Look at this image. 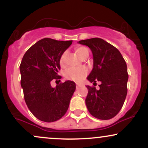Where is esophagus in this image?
Segmentation results:
<instances>
[{
	"instance_id": "esophagus-1",
	"label": "esophagus",
	"mask_w": 148,
	"mask_h": 148,
	"mask_svg": "<svg viewBox=\"0 0 148 148\" xmlns=\"http://www.w3.org/2000/svg\"><path fill=\"white\" fill-rule=\"evenodd\" d=\"M82 86V85L81 84H76V88H79V87H81Z\"/></svg>"
}]
</instances>
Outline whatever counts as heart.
<instances>
[{"label": "heart", "instance_id": "heart-1", "mask_svg": "<svg viewBox=\"0 0 148 148\" xmlns=\"http://www.w3.org/2000/svg\"><path fill=\"white\" fill-rule=\"evenodd\" d=\"M76 51L79 54V56L81 58L86 56L87 54H89V51L85 47H79L76 49ZM67 52L64 51L60 56V59H59V63L60 66L63 67L65 64L66 62V56H67ZM88 70L85 67H69L68 69H66L64 72V76L67 79L73 80V81H81L84 79L85 76L87 75Z\"/></svg>", "mask_w": 148, "mask_h": 148}]
</instances>
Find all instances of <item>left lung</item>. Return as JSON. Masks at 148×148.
<instances>
[{"mask_svg":"<svg viewBox=\"0 0 148 148\" xmlns=\"http://www.w3.org/2000/svg\"><path fill=\"white\" fill-rule=\"evenodd\" d=\"M79 44L88 46L93 56V69L87 77L95 84L99 81V89L87 86L88 93L86 104L95 118L109 120L123 107L127 93V64L115 47L101 38L81 40Z\"/></svg>","mask_w":148,"mask_h":148,"instance_id":"left-lung-1","label":"left lung"}]
</instances>
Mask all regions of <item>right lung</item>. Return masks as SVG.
<instances>
[{"mask_svg": "<svg viewBox=\"0 0 148 148\" xmlns=\"http://www.w3.org/2000/svg\"><path fill=\"white\" fill-rule=\"evenodd\" d=\"M72 44V40L44 38L32 46L22 58L20 73L25 101L34 116L41 121H56L69 108L75 83L66 81L52 88L51 81L61 79L58 74L59 59Z\"/></svg>", "mask_w": 148, "mask_h": 148, "instance_id": "1", "label": "right lung"}]
</instances>
